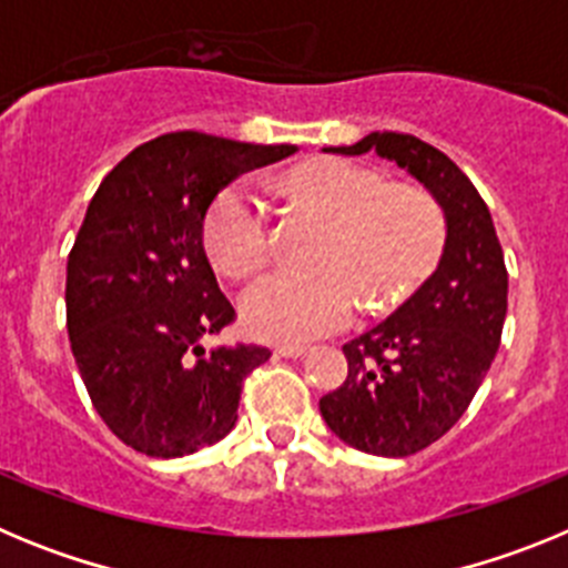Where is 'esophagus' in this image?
<instances>
[{"mask_svg":"<svg viewBox=\"0 0 568 568\" xmlns=\"http://www.w3.org/2000/svg\"><path fill=\"white\" fill-rule=\"evenodd\" d=\"M310 346L307 344H278L275 346V353L284 355V358H301V355H307Z\"/></svg>","mask_w":568,"mask_h":568,"instance_id":"obj_1","label":"esophagus"}]
</instances>
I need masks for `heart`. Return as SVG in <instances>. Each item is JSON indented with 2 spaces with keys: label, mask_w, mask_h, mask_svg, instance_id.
Listing matches in <instances>:
<instances>
[{
  "label": "heart",
  "mask_w": 568,
  "mask_h": 568,
  "mask_svg": "<svg viewBox=\"0 0 568 568\" xmlns=\"http://www.w3.org/2000/svg\"><path fill=\"white\" fill-rule=\"evenodd\" d=\"M281 190L324 215L313 270H275L244 293L250 333L310 341L353 321L358 295L369 310L400 304L424 284L446 247V215L420 187L389 184L344 159H315L290 170ZM204 247L227 278L244 281L273 258V219L247 179L215 193L204 213Z\"/></svg>",
  "instance_id": "1"
}]
</instances>
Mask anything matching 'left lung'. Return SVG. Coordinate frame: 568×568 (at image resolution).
<instances>
[{
	"label": "left lung",
	"mask_w": 568,
	"mask_h": 568,
	"mask_svg": "<svg viewBox=\"0 0 568 568\" xmlns=\"http://www.w3.org/2000/svg\"><path fill=\"white\" fill-rule=\"evenodd\" d=\"M341 155L378 153L435 195L446 215L440 264L378 327L344 344L346 378L321 398V415L361 453L406 458L444 438L500 346L506 318L504 250L491 215L464 170L409 133H369Z\"/></svg>",
	"instance_id": "obj_1"
}]
</instances>
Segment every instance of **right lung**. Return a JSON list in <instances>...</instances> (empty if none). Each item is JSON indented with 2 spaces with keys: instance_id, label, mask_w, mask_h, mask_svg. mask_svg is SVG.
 <instances>
[{
  "instance_id": "obj_1",
  "label": "right lung",
  "mask_w": 568,
  "mask_h": 568,
  "mask_svg": "<svg viewBox=\"0 0 568 568\" xmlns=\"http://www.w3.org/2000/svg\"><path fill=\"white\" fill-rule=\"evenodd\" d=\"M295 150L164 133L90 199L68 255L70 349L97 413L135 453L182 458L235 426L244 378L270 349L202 346L235 321L204 253V213L235 175Z\"/></svg>"
}]
</instances>
